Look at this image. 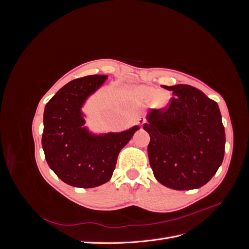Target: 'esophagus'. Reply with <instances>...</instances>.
Returning a JSON list of instances; mask_svg holds the SVG:
<instances>
[{
	"label": "esophagus",
	"instance_id": "esophagus-1",
	"mask_svg": "<svg viewBox=\"0 0 249 249\" xmlns=\"http://www.w3.org/2000/svg\"><path fill=\"white\" fill-rule=\"evenodd\" d=\"M145 123H146V120H145V118H139V119H138V124H139L141 125V126H142L143 124H144Z\"/></svg>",
	"mask_w": 249,
	"mask_h": 249
}]
</instances>
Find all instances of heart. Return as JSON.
<instances>
[{
  "mask_svg": "<svg viewBox=\"0 0 249 249\" xmlns=\"http://www.w3.org/2000/svg\"><path fill=\"white\" fill-rule=\"evenodd\" d=\"M137 94L144 101H153L157 107H164L167 103V95L163 92H158L153 87L141 86L137 88Z\"/></svg>",
  "mask_w": 249,
  "mask_h": 249,
  "instance_id": "b5f03b06",
  "label": "heart"
}]
</instances>
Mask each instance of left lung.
I'll use <instances>...</instances> for the list:
<instances>
[{"label": "left lung", "instance_id": "obj_1", "mask_svg": "<svg viewBox=\"0 0 249 249\" xmlns=\"http://www.w3.org/2000/svg\"><path fill=\"white\" fill-rule=\"evenodd\" d=\"M163 87L173 96L166 107L150 111L143 124L150 137V167L156 178L171 189H197L223 161L225 133L219 107L192 86Z\"/></svg>", "mask_w": 249, "mask_h": 249}]
</instances>
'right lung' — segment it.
<instances>
[{
  "mask_svg": "<svg viewBox=\"0 0 249 249\" xmlns=\"http://www.w3.org/2000/svg\"><path fill=\"white\" fill-rule=\"evenodd\" d=\"M108 76L94 74L67 83L44 108L41 144L50 168L67 185L93 188L107 183L117 157L139 126L94 136L85 127L81 107Z\"/></svg>",
  "mask_w": 249,
  "mask_h": 249,
  "instance_id": "add662e5",
  "label": "right lung"
}]
</instances>
